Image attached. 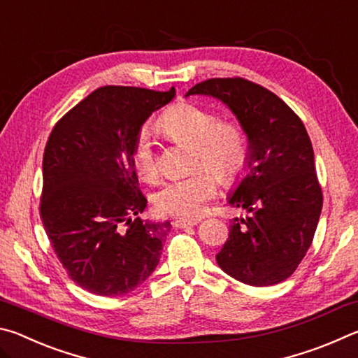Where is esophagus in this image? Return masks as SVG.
<instances>
[{
    "mask_svg": "<svg viewBox=\"0 0 358 358\" xmlns=\"http://www.w3.org/2000/svg\"><path fill=\"white\" fill-rule=\"evenodd\" d=\"M196 224H199L197 220H183V217H178V220L173 221V226L178 227V229L191 227V226H196Z\"/></svg>",
    "mask_w": 358,
    "mask_h": 358,
    "instance_id": "obj_1",
    "label": "esophagus"
}]
</instances>
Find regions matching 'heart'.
I'll return each mask as SVG.
<instances>
[{"instance_id": "obj_1", "label": "heart", "mask_w": 358, "mask_h": 358, "mask_svg": "<svg viewBox=\"0 0 358 358\" xmlns=\"http://www.w3.org/2000/svg\"><path fill=\"white\" fill-rule=\"evenodd\" d=\"M162 128L180 142L192 145L191 167L197 171L166 181L156 191L153 203L161 215L191 217L216 194L217 180L232 185L245 173L250 147L243 128L232 121H220L208 108L180 102L164 113ZM132 167L143 181H155L161 167L153 141L147 131L137 136L131 153Z\"/></svg>"}]
</instances>
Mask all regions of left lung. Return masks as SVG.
<instances>
[{"mask_svg": "<svg viewBox=\"0 0 358 358\" xmlns=\"http://www.w3.org/2000/svg\"><path fill=\"white\" fill-rule=\"evenodd\" d=\"M191 94L222 101L250 147L248 172L227 197L248 215L232 220L217 265L254 287L287 280L310 250L322 210L305 124L275 93L241 77L208 78L194 85L186 93Z\"/></svg>", "mask_w": 358, "mask_h": 358, "instance_id": "left-lung-1", "label": "left lung"}]
</instances>
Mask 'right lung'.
I'll return each instance as SVG.
<instances>
[{"label": "right lung", "instance_id": "obj_1", "mask_svg": "<svg viewBox=\"0 0 358 358\" xmlns=\"http://www.w3.org/2000/svg\"><path fill=\"white\" fill-rule=\"evenodd\" d=\"M175 98L169 92L107 85L64 115L42 161L41 220L63 268L88 292L124 295L153 273L171 222L141 217L131 153L142 124Z\"/></svg>", "mask_w": 358, "mask_h": 358}]
</instances>
